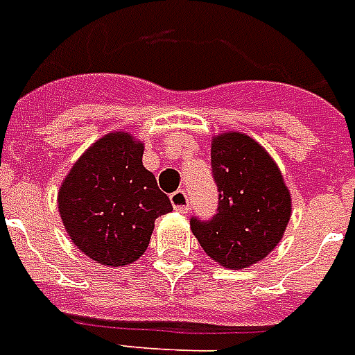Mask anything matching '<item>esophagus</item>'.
Instances as JSON below:
<instances>
[{
  "label": "esophagus",
  "mask_w": 355,
  "mask_h": 355,
  "mask_svg": "<svg viewBox=\"0 0 355 355\" xmlns=\"http://www.w3.org/2000/svg\"><path fill=\"white\" fill-rule=\"evenodd\" d=\"M170 202L174 206L175 211L187 213L189 211V196L185 191H175L174 194H170Z\"/></svg>",
  "instance_id": "34e87169"
}]
</instances>
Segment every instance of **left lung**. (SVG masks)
<instances>
[{"label":"left lung","instance_id":"1","mask_svg":"<svg viewBox=\"0 0 355 355\" xmlns=\"http://www.w3.org/2000/svg\"><path fill=\"white\" fill-rule=\"evenodd\" d=\"M211 172L218 189L217 213L191 218V230L215 262L249 268L275 249L292 213V198L268 151L247 135L223 132L211 140Z\"/></svg>","mask_w":355,"mask_h":355}]
</instances>
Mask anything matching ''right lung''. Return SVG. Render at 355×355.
<instances>
[{
  "mask_svg": "<svg viewBox=\"0 0 355 355\" xmlns=\"http://www.w3.org/2000/svg\"><path fill=\"white\" fill-rule=\"evenodd\" d=\"M142 155V142L116 130L93 144L61 183L58 207L67 234L103 266L138 260L148 249L155 218L172 211Z\"/></svg>",
  "mask_w": 355,
  "mask_h": 355,
  "instance_id": "add662e5",
  "label": "right lung"
}]
</instances>
